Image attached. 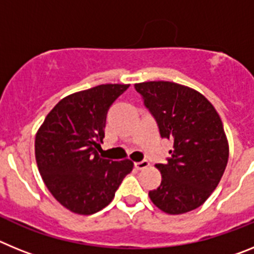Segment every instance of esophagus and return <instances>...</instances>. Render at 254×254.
<instances>
[{"mask_svg":"<svg viewBox=\"0 0 254 254\" xmlns=\"http://www.w3.org/2000/svg\"><path fill=\"white\" fill-rule=\"evenodd\" d=\"M149 167V161L147 160H142V161H137V163H134V168L137 170H143L146 169Z\"/></svg>","mask_w":254,"mask_h":254,"instance_id":"34e87169","label":"esophagus"}]
</instances>
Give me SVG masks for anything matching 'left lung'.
Here are the masks:
<instances>
[{
  "label": "left lung",
  "instance_id": "left-lung-1",
  "mask_svg": "<svg viewBox=\"0 0 254 254\" xmlns=\"http://www.w3.org/2000/svg\"><path fill=\"white\" fill-rule=\"evenodd\" d=\"M156 118L161 137L173 138L167 164H156L161 185L150 190L155 206L169 215L199 207L225 172L229 142L219 113L199 91L172 81L134 84Z\"/></svg>",
  "mask_w": 254,
  "mask_h": 254
}]
</instances>
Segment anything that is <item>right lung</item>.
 Wrapping results in <instances>:
<instances>
[{"label": "right lung", "instance_id": "right-lung-1", "mask_svg": "<svg viewBox=\"0 0 254 254\" xmlns=\"http://www.w3.org/2000/svg\"><path fill=\"white\" fill-rule=\"evenodd\" d=\"M129 84H103L69 94L47 114L35 134V160L44 185L61 205L95 214L114 198L133 161L99 155L107 112Z\"/></svg>", "mask_w": 254, "mask_h": 254}]
</instances>
